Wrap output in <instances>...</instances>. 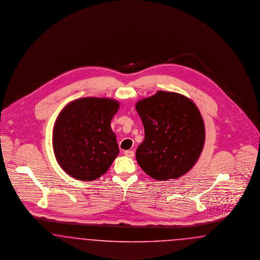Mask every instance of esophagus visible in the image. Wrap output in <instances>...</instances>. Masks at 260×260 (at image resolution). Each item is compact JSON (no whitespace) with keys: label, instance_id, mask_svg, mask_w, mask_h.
Masks as SVG:
<instances>
[{"label":"esophagus","instance_id":"esophagus-1","mask_svg":"<svg viewBox=\"0 0 260 260\" xmlns=\"http://www.w3.org/2000/svg\"><path fill=\"white\" fill-rule=\"evenodd\" d=\"M124 154L127 157H134V155H135L133 150H125Z\"/></svg>","mask_w":260,"mask_h":260}]
</instances>
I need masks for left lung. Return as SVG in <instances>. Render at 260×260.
Here are the masks:
<instances>
[{
    "label": "left lung",
    "mask_w": 260,
    "mask_h": 260,
    "mask_svg": "<svg viewBox=\"0 0 260 260\" xmlns=\"http://www.w3.org/2000/svg\"><path fill=\"white\" fill-rule=\"evenodd\" d=\"M145 127L138 147L140 167L154 180L178 179L199 158L205 143V125L196 105L187 97L167 91L136 104Z\"/></svg>",
    "instance_id": "1"
}]
</instances>
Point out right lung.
<instances>
[{"label":"right lung","instance_id":"add662e5","mask_svg":"<svg viewBox=\"0 0 260 260\" xmlns=\"http://www.w3.org/2000/svg\"><path fill=\"white\" fill-rule=\"evenodd\" d=\"M119 103L110 98L86 97L72 101L57 117L52 137L60 167L79 181H94L104 175L118 155L111 128Z\"/></svg>","mask_w":260,"mask_h":260}]
</instances>
